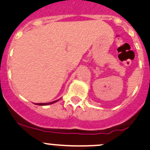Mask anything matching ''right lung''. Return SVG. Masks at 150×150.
Segmentation results:
<instances>
[{"label": "right lung", "mask_w": 150, "mask_h": 150, "mask_svg": "<svg viewBox=\"0 0 150 150\" xmlns=\"http://www.w3.org/2000/svg\"><path fill=\"white\" fill-rule=\"evenodd\" d=\"M60 100V99H59ZM59 100H54V101H52V102H50V103H35L36 105H39V106H46V105H50V104H52V103H55V102L58 101Z\"/></svg>", "instance_id": "right-lung-1"}]
</instances>
